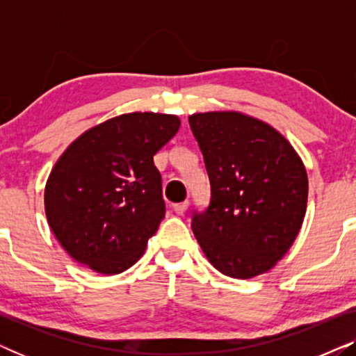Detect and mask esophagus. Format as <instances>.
<instances>
[{
	"mask_svg": "<svg viewBox=\"0 0 356 356\" xmlns=\"http://www.w3.org/2000/svg\"><path fill=\"white\" fill-rule=\"evenodd\" d=\"M173 211L178 213V216H184V212L188 211V201L173 204Z\"/></svg>",
	"mask_w": 356,
	"mask_h": 356,
	"instance_id": "esophagus-1",
	"label": "esophagus"
}]
</instances>
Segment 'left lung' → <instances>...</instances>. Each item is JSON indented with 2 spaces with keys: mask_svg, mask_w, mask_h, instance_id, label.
<instances>
[{
  "mask_svg": "<svg viewBox=\"0 0 356 356\" xmlns=\"http://www.w3.org/2000/svg\"><path fill=\"white\" fill-rule=\"evenodd\" d=\"M211 181V202L193 216L194 236L223 275L270 270L298 236L308 202L303 160L279 131L240 111L189 116Z\"/></svg>",
  "mask_w": 356,
  "mask_h": 356,
  "instance_id": "8db88e82",
  "label": "left lung"
}]
</instances>
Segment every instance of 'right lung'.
Listing matches in <instances>:
<instances>
[{"label": "right lung", "instance_id": "1", "mask_svg": "<svg viewBox=\"0 0 356 356\" xmlns=\"http://www.w3.org/2000/svg\"><path fill=\"white\" fill-rule=\"evenodd\" d=\"M178 116L134 111L82 133L45 186L53 235L72 259L115 275L144 254L165 217L154 155L178 133Z\"/></svg>", "mask_w": 356, "mask_h": 356}]
</instances>
